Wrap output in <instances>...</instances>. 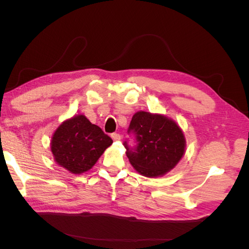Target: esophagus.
<instances>
[{
    "instance_id": "1",
    "label": "esophagus",
    "mask_w": 249,
    "mask_h": 249,
    "mask_svg": "<svg viewBox=\"0 0 249 249\" xmlns=\"http://www.w3.org/2000/svg\"><path fill=\"white\" fill-rule=\"evenodd\" d=\"M111 137H112V139L114 140V141H118V140H120V138H122V136H120V135H119V134H117V133L112 134V135H111Z\"/></svg>"
}]
</instances>
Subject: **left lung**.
I'll return each instance as SVG.
<instances>
[{
    "label": "left lung",
    "instance_id": "1",
    "mask_svg": "<svg viewBox=\"0 0 249 249\" xmlns=\"http://www.w3.org/2000/svg\"><path fill=\"white\" fill-rule=\"evenodd\" d=\"M129 133L137 141L130 147L125 141L126 157L132 166L146 178H158L175 168L185 154L186 139L176 122L162 114L139 111L132 117Z\"/></svg>",
    "mask_w": 249,
    "mask_h": 249
}]
</instances>
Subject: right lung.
Returning a JSON list of instances; mask_svg holds the SVG:
<instances>
[{"mask_svg": "<svg viewBox=\"0 0 249 249\" xmlns=\"http://www.w3.org/2000/svg\"><path fill=\"white\" fill-rule=\"evenodd\" d=\"M113 143L100 126L79 114L66 119L53 134L51 152L55 162L73 175L88 171Z\"/></svg>", "mask_w": 249, "mask_h": 249, "instance_id": "obj_1", "label": "right lung"}]
</instances>
